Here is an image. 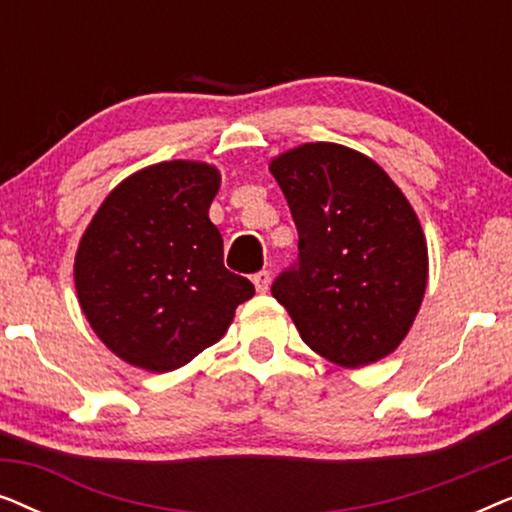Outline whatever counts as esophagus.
Returning <instances> with one entry per match:
<instances>
[{"label":"esophagus","instance_id":"esophagus-1","mask_svg":"<svg viewBox=\"0 0 512 512\" xmlns=\"http://www.w3.org/2000/svg\"><path fill=\"white\" fill-rule=\"evenodd\" d=\"M254 286H256L258 293L268 291V289H270V272H268V270L256 272V275H254Z\"/></svg>","mask_w":512,"mask_h":512}]
</instances>
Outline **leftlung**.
I'll list each match as a JSON object with an SVG mask.
<instances>
[{
  "label": "left lung",
  "instance_id": "1",
  "mask_svg": "<svg viewBox=\"0 0 512 512\" xmlns=\"http://www.w3.org/2000/svg\"><path fill=\"white\" fill-rule=\"evenodd\" d=\"M270 172L298 228V263L272 284L300 338L342 368L401 345L424 300L429 251L415 209L387 172L342 144L279 153Z\"/></svg>",
  "mask_w": 512,
  "mask_h": 512
}]
</instances>
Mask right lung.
<instances>
[{"label": "right lung", "instance_id": "1", "mask_svg": "<svg viewBox=\"0 0 512 512\" xmlns=\"http://www.w3.org/2000/svg\"><path fill=\"white\" fill-rule=\"evenodd\" d=\"M221 174L200 160H165L130 174L83 233L76 296L97 338L130 366L167 373L226 335L254 284L223 265L209 221Z\"/></svg>", "mask_w": 512, "mask_h": 512}]
</instances>
